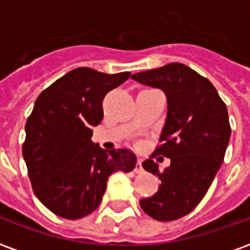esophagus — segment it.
Returning a JSON list of instances; mask_svg holds the SVG:
<instances>
[{
    "label": "esophagus",
    "instance_id": "obj_1",
    "mask_svg": "<svg viewBox=\"0 0 250 250\" xmlns=\"http://www.w3.org/2000/svg\"><path fill=\"white\" fill-rule=\"evenodd\" d=\"M143 171H144V168L141 166V160H137L136 167H135V172H136V174H141Z\"/></svg>",
    "mask_w": 250,
    "mask_h": 250
}]
</instances>
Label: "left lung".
Masks as SVG:
<instances>
[{"instance_id":"obj_1","label":"left lung","mask_w":250,"mask_h":250,"mask_svg":"<svg viewBox=\"0 0 250 250\" xmlns=\"http://www.w3.org/2000/svg\"><path fill=\"white\" fill-rule=\"evenodd\" d=\"M160 88L167 97V117L154 150L171 160L164 171L153 160L143 162L161 186L140 200L141 209L157 221H175L190 213L211 186L231 136L227 106L209 80L183 63L137 72L131 76Z\"/></svg>"}]
</instances>
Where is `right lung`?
Segmentation results:
<instances>
[{"instance_id":"right-lung-1","label":"right lung","mask_w":250,"mask_h":250,"mask_svg":"<svg viewBox=\"0 0 250 250\" xmlns=\"http://www.w3.org/2000/svg\"><path fill=\"white\" fill-rule=\"evenodd\" d=\"M129 75L79 67L37 97L21 152L33 192L56 215L79 219L90 214L101 204L110 175L136 166L129 149L106 152L90 140L92 127L104 118V97Z\"/></svg>"}]
</instances>
